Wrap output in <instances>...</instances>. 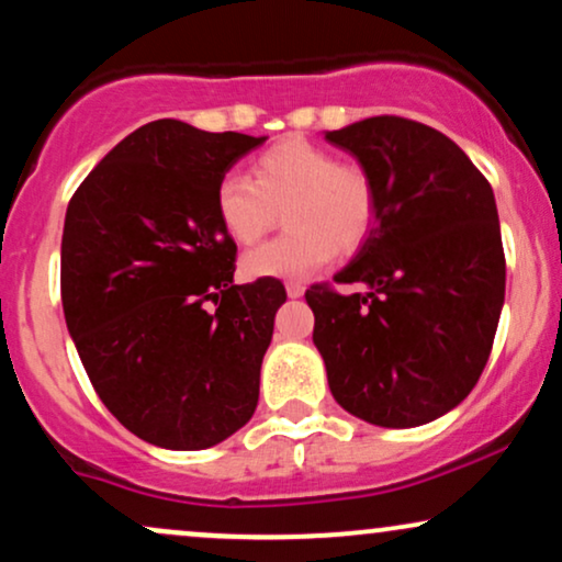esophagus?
Returning a JSON list of instances; mask_svg holds the SVG:
<instances>
[{
	"label": "esophagus",
	"mask_w": 562,
	"mask_h": 562,
	"mask_svg": "<svg viewBox=\"0 0 562 562\" xmlns=\"http://www.w3.org/2000/svg\"><path fill=\"white\" fill-rule=\"evenodd\" d=\"M285 288H288V295H290V299H301L303 290H306V288H303V282H299V280H290Z\"/></svg>",
	"instance_id": "1"
}]
</instances>
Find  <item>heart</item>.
<instances>
[{
	"mask_svg": "<svg viewBox=\"0 0 562 562\" xmlns=\"http://www.w3.org/2000/svg\"><path fill=\"white\" fill-rule=\"evenodd\" d=\"M285 211L288 235L243 256L248 280L303 277L335 254H357L378 224V187L362 166L327 147L290 137L250 164V179L224 177L216 218L237 245L259 243Z\"/></svg>",
	"mask_w": 562,
	"mask_h": 562,
	"instance_id": "obj_1",
	"label": "heart"
}]
</instances>
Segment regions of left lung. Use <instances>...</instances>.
<instances>
[{
    "mask_svg": "<svg viewBox=\"0 0 562 562\" xmlns=\"http://www.w3.org/2000/svg\"><path fill=\"white\" fill-rule=\"evenodd\" d=\"M378 187V224L338 285L306 290L335 402L380 428L447 415L479 383L505 303L492 184L447 134L375 115L327 132Z\"/></svg>",
    "mask_w": 562,
    "mask_h": 562,
    "instance_id": "1",
    "label": "left lung"
}]
</instances>
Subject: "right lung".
I'll return each instance as SVG.
<instances>
[{"label":"right lung","mask_w":562,"mask_h":562,"mask_svg":"<svg viewBox=\"0 0 562 562\" xmlns=\"http://www.w3.org/2000/svg\"><path fill=\"white\" fill-rule=\"evenodd\" d=\"M263 139L153 121L119 142L68 203V333L102 404L156 447H214L259 404L288 293L274 277L232 282L237 245L216 218V187Z\"/></svg>","instance_id":"right-lung-1"}]
</instances>
